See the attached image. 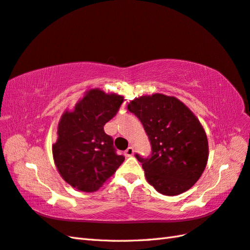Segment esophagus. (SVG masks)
<instances>
[{
  "label": "esophagus",
  "mask_w": 250,
  "mask_h": 250,
  "mask_svg": "<svg viewBox=\"0 0 250 250\" xmlns=\"http://www.w3.org/2000/svg\"><path fill=\"white\" fill-rule=\"evenodd\" d=\"M133 153H134V149H133V147H129L125 151V156H132Z\"/></svg>",
  "instance_id": "34e87169"
}]
</instances>
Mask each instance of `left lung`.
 I'll use <instances>...</instances> for the list:
<instances>
[{
  "mask_svg": "<svg viewBox=\"0 0 250 250\" xmlns=\"http://www.w3.org/2000/svg\"><path fill=\"white\" fill-rule=\"evenodd\" d=\"M127 109L141 120L151 153L135 154L147 181L166 196H176L198 181L207 166L208 148L204 127L175 97L162 94L131 101Z\"/></svg>",
  "mask_w": 250,
  "mask_h": 250,
  "instance_id": "8db88e82",
  "label": "left lung"
}]
</instances>
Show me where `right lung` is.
I'll return each instance as SVG.
<instances>
[{
	"instance_id": "obj_1",
	"label": "right lung",
	"mask_w": 250,
	"mask_h": 250,
	"mask_svg": "<svg viewBox=\"0 0 250 250\" xmlns=\"http://www.w3.org/2000/svg\"><path fill=\"white\" fill-rule=\"evenodd\" d=\"M124 97L100 89L87 91L73 112L62 116L57 142L52 147L61 176L79 190L96 191L125 161L116 153L104 125L119 111Z\"/></svg>"
}]
</instances>
